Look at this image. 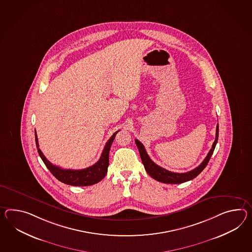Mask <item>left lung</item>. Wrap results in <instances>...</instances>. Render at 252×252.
<instances>
[{
    "mask_svg": "<svg viewBox=\"0 0 252 252\" xmlns=\"http://www.w3.org/2000/svg\"><path fill=\"white\" fill-rule=\"evenodd\" d=\"M218 139H219V123L217 125V129H216L215 141L212 145V148L209 150L208 156L205 158V159L203 160L202 163L199 166L194 168L193 170L186 172V173H175V172L168 171L165 168L158 166L148 157L145 147L141 142L138 141L137 139H135V142L138 150H139L142 163L145 166L146 171L148 172V175L151 178H153L154 179L162 182V183H166V184H180V183H184V182L189 181L191 179L196 178V176H198L202 172L203 169L208 165L209 159L214 152L216 145L218 143Z\"/></svg>",
    "mask_w": 252,
    "mask_h": 252,
    "instance_id": "obj_1",
    "label": "left lung"
}]
</instances>
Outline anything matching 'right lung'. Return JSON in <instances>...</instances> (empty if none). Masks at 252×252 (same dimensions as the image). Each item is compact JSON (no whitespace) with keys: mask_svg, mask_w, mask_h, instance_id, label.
I'll list each match as a JSON object with an SVG mask.
<instances>
[{"mask_svg":"<svg viewBox=\"0 0 252 252\" xmlns=\"http://www.w3.org/2000/svg\"><path fill=\"white\" fill-rule=\"evenodd\" d=\"M117 133L118 131L114 133V135L111 136L109 140L106 142L100 158L94 165L84 169L74 170V169H63L59 166L53 165L51 162L46 159V158L42 153L41 149L39 148L36 131L34 130L37 151L39 153L40 158L43 160V163L45 164V166H47L50 172L59 181H61L64 184L76 186V187L91 186V185L98 183L99 181H101L105 177L107 173V167L109 166V151H110L111 145L114 141Z\"/></svg>","mask_w":252,"mask_h":252,"instance_id":"right-lung-1","label":"right lung"}]
</instances>
